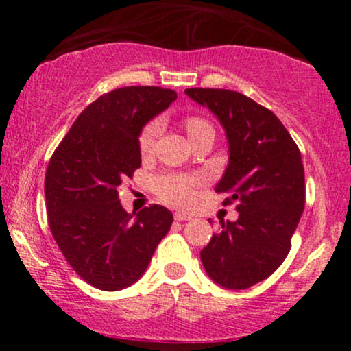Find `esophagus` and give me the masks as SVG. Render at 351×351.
Returning <instances> with one entry per match:
<instances>
[{"label":"esophagus","mask_w":351,"mask_h":351,"mask_svg":"<svg viewBox=\"0 0 351 351\" xmlns=\"http://www.w3.org/2000/svg\"><path fill=\"white\" fill-rule=\"evenodd\" d=\"M173 217H175V221H189V219H191V216L184 215V213H175Z\"/></svg>","instance_id":"obj_1"}]
</instances>
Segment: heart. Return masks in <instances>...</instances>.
Returning a JSON list of instances; mask_svg holds the SVG:
<instances>
[{
	"instance_id": "1",
	"label": "heart",
	"mask_w": 351,
	"mask_h": 351,
	"mask_svg": "<svg viewBox=\"0 0 351 351\" xmlns=\"http://www.w3.org/2000/svg\"><path fill=\"white\" fill-rule=\"evenodd\" d=\"M188 136L198 134L201 130H206L209 123L199 117H188L184 120ZM156 134H158V125L155 122L145 125L142 134L138 136V147L143 155L152 153L155 147ZM203 178L198 175H184V173H162V175L153 178V191L165 203L173 204L178 208H188L195 203L196 188L199 186Z\"/></svg>"
}]
</instances>
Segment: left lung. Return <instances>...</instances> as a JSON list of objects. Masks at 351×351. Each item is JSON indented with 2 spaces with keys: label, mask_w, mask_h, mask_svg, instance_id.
Listing matches in <instances>:
<instances>
[{
  "label": "left lung",
  "mask_w": 351,
  "mask_h": 351,
  "mask_svg": "<svg viewBox=\"0 0 351 351\" xmlns=\"http://www.w3.org/2000/svg\"><path fill=\"white\" fill-rule=\"evenodd\" d=\"M184 94L217 117L229 163L216 193H229L239 217L221 221L201 251L204 271L221 287L243 291L267 279L291 251L305 206L299 147L269 110L226 88H186ZM211 223V221H209Z\"/></svg>",
  "instance_id": "8db88e82"
}]
</instances>
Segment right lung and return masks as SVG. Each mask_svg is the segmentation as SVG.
Wrapping results in <instances>:
<instances>
[{
	"mask_svg": "<svg viewBox=\"0 0 351 351\" xmlns=\"http://www.w3.org/2000/svg\"><path fill=\"white\" fill-rule=\"evenodd\" d=\"M176 100L171 88L132 86L87 106L52 153L44 180L47 221L71 267L100 291H120L147 271L173 223L160 204L127 213L117 186L142 165L138 135Z\"/></svg>",
	"mask_w": 351,
	"mask_h": 351,
	"instance_id": "add662e5",
	"label": "right lung"
}]
</instances>
